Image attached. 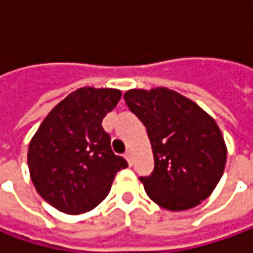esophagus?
I'll use <instances>...</instances> for the list:
<instances>
[{"instance_id":"obj_1","label":"esophagus","mask_w":253,"mask_h":253,"mask_svg":"<svg viewBox=\"0 0 253 253\" xmlns=\"http://www.w3.org/2000/svg\"><path fill=\"white\" fill-rule=\"evenodd\" d=\"M124 156H125V159L128 161V163H129V165H132V152L126 151V152H125V155H124Z\"/></svg>"}]
</instances>
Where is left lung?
Listing matches in <instances>:
<instances>
[{"mask_svg":"<svg viewBox=\"0 0 253 253\" xmlns=\"http://www.w3.org/2000/svg\"><path fill=\"white\" fill-rule=\"evenodd\" d=\"M124 100L151 139L155 168L139 177L146 194L170 211L199 206L224 173L227 148L215 121L168 88L129 90Z\"/></svg>","mask_w":253,"mask_h":253,"instance_id":"1","label":"left lung"}]
</instances>
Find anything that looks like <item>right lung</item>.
<instances>
[{"instance_id":"obj_1","label":"right lung","mask_w":253,"mask_h":253,"mask_svg":"<svg viewBox=\"0 0 253 253\" xmlns=\"http://www.w3.org/2000/svg\"><path fill=\"white\" fill-rule=\"evenodd\" d=\"M121 91L84 87L67 95L44 118L28 151L31 179L54 209L82 214L110 193L115 174L128 162L111 149L104 117L115 108Z\"/></svg>"}]
</instances>
